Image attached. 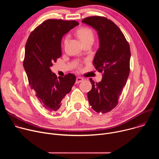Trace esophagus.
Listing matches in <instances>:
<instances>
[{"instance_id":"esophagus-1","label":"esophagus","mask_w":159,"mask_h":159,"mask_svg":"<svg viewBox=\"0 0 159 159\" xmlns=\"http://www.w3.org/2000/svg\"><path fill=\"white\" fill-rule=\"evenodd\" d=\"M84 80V79L82 77H77L76 78V84H78L79 82H81L82 80Z\"/></svg>"}]
</instances>
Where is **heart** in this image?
Returning <instances> with one entry per match:
<instances>
[{
  "label": "heart",
  "mask_w": 159,
  "mask_h": 159,
  "mask_svg": "<svg viewBox=\"0 0 159 159\" xmlns=\"http://www.w3.org/2000/svg\"><path fill=\"white\" fill-rule=\"evenodd\" d=\"M77 34L84 44L90 41L93 42L94 39V32L91 28L89 27H82L79 28L77 31ZM68 39H69V36L67 35L65 36L63 41L64 44H66Z\"/></svg>",
  "instance_id": "heart-1"
}]
</instances>
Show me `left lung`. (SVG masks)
Wrapping results in <instances>:
<instances>
[{"mask_svg": "<svg viewBox=\"0 0 159 159\" xmlns=\"http://www.w3.org/2000/svg\"><path fill=\"white\" fill-rule=\"evenodd\" d=\"M82 21L98 33L100 44L93 65L102 73L98 83L90 79L93 87L87 93L88 100L95 111L106 113L117 106L129 76V44L119 27L105 17L90 16Z\"/></svg>", "mask_w": 159, "mask_h": 159, "instance_id": "8db88e82", "label": "left lung"}]
</instances>
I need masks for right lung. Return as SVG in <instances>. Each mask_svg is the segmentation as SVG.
<instances>
[{"label": "right lung", "instance_id": "add662e5", "mask_svg": "<svg viewBox=\"0 0 159 159\" xmlns=\"http://www.w3.org/2000/svg\"><path fill=\"white\" fill-rule=\"evenodd\" d=\"M79 24L76 20L47 19L31 33L26 44L23 66L29 84L43 107L52 112L61 108L76 77L69 73L58 78L50 66L61 55L62 36Z\"/></svg>", "mask_w": 159, "mask_h": 159}]
</instances>
